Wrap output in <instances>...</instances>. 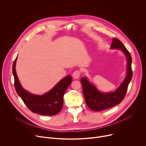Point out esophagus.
<instances>
[{
    "mask_svg": "<svg viewBox=\"0 0 146 146\" xmlns=\"http://www.w3.org/2000/svg\"><path fill=\"white\" fill-rule=\"evenodd\" d=\"M80 74H81V72L78 70H77L73 72L72 76L74 78H78L80 76Z\"/></svg>",
    "mask_w": 146,
    "mask_h": 146,
    "instance_id": "obj_1",
    "label": "esophagus"
}]
</instances>
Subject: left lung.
<instances>
[{
    "mask_svg": "<svg viewBox=\"0 0 146 146\" xmlns=\"http://www.w3.org/2000/svg\"><path fill=\"white\" fill-rule=\"evenodd\" d=\"M111 48L121 49L127 57V76L119 88L113 92L101 93L91 84L87 78H81L83 94L87 105L95 111H102L113 108L120 103L126 95L128 85L132 77V56L130 52L121 41L114 37L111 46Z\"/></svg>",
    "mask_w": 146,
    "mask_h": 146,
    "instance_id": "8db88e82",
    "label": "left lung"
}]
</instances>
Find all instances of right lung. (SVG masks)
<instances>
[{
    "label": "right lung",
    "instance_id": "1",
    "mask_svg": "<svg viewBox=\"0 0 146 146\" xmlns=\"http://www.w3.org/2000/svg\"><path fill=\"white\" fill-rule=\"evenodd\" d=\"M17 58L13 65V73L14 77V87L17 94L22 99L27 107L33 113L43 115H54L59 113L64 104V95L71 84L70 75L61 80L48 93L43 95L31 94L21 86L15 72Z\"/></svg>",
    "mask_w": 146,
    "mask_h": 146
}]
</instances>
